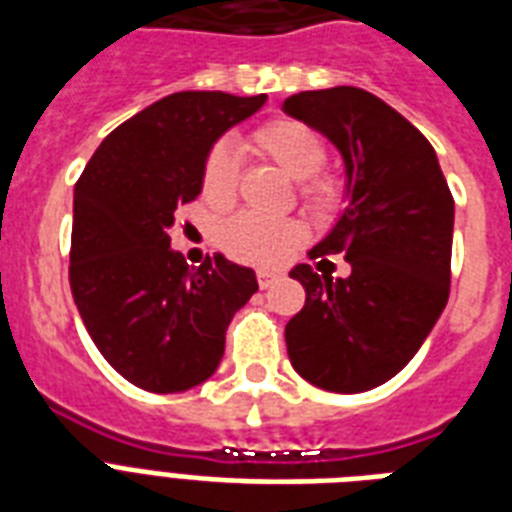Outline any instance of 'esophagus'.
I'll return each mask as SVG.
<instances>
[{
	"mask_svg": "<svg viewBox=\"0 0 512 512\" xmlns=\"http://www.w3.org/2000/svg\"><path fill=\"white\" fill-rule=\"evenodd\" d=\"M256 277H259L261 288H269V285H275V282L280 280V275H277V272H269V269H261Z\"/></svg>",
	"mask_w": 512,
	"mask_h": 512,
	"instance_id": "obj_1",
	"label": "esophagus"
}]
</instances>
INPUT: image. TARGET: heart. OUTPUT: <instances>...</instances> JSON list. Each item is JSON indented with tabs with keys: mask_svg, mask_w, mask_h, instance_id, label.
I'll use <instances>...</instances> for the list:
<instances>
[{
	"mask_svg": "<svg viewBox=\"0 0 512 512\" xmlns=\"http://www.w3.org/2000/svg\"><path fill=\"white\" fill-rule=\"evenodd\" d=\"M251 150L280 166L290 179L301 182L298 192L309 211L325 214L341 200V182L325 174L327 147L312 126L296 118H275L259 126L248 140ZM203 198L211 208H230L237 195V161L224 145L214 147L200 171ZM304 240V230L296 222H275L256 214L235 216L224 227L222 243L230 256L251 264H280Z\"/></svg>",
	"mask_w": 512,
	"mask_h": 512,
	"instance_id": "obj_1",
	"label": "heart"
}]
</instances>
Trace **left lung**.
I'll list each match as a JSON object with an SVG mask.
<instances>
[{
    "instance_id": "8db88e82",
    "label": "left lung",
    "mask_w": 512,
    "mask_h": 512,
    "mask_svg": "<svg viewBox=\"0 0 512 512\" xmlns=\"http://www.w3.org/2000/svg\"><path fill=\"white\" fill-rule=\"evenodd\" d=\"M282 110L341 153L346 208L312 256L343 253L351 267L335 280L290 269L306 290L285 325L290 365L312 386L362 394L407 367L447 306L455 200L431 142L375 94L298 92Z\"/></svg>"
}]
</instances>
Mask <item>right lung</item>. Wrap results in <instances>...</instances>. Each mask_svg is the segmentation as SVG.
<instances>
[{"label":"right lung","mask_w":512,"mask_h":512,"mask_svg":"<svg viewBox=\"0 0 512 512\" xmlns=\"http://www.w3.org/2000/svg\"><path fill=\"white\" fill-rule=\"evenodd\" d=\"M267 94L177 92L113 129L73 190L71 293L94 346L137 388L179 394L216 372L224 333L259 290L216 253L187 267L174 211L200 195L211 147Z\"/></svg>","instance_id":"obj_1"}]
</instances>
